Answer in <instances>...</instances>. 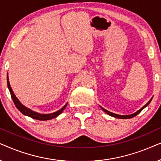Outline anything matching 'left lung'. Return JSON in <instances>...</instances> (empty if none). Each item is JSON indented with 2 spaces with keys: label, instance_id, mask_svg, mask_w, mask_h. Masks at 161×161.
<instances>
[{
  "label": "left lung",
  "instance_id": "left-lung-1",
  "mask_svg": "<svg viewBox=\"0 0 161 161\" xmlns=\"http://www.w3.org/2000/svg\"><path fill=\"white\" fill-rule=\"evenodd\" d=\"M152 99H153V97H152L150 100H149V102L147 103L146 105H144V106H143L142 108L141 109H139L138 110V111H137L136 112H135V113L134 114H130V115H119V114H114V113H112V112H110V111H107V110H105V108H103V107H101V106H100V108H101V109L103 110V111L105 112V113H106L107 114H108V115H110V116H113V117H115V118H116V119H130V118H133V117H134V116H136V115H138V114L140 113L141 111H142L143 109L144 108H146L147 105H148L149 103H150V102L152 101Z\"/></svg>",
  "mask_w": 161,
  "mask_h": 161
}]
</instances>
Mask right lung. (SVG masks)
Segmentation results:
<instances>
[{"instance_id":"right-lung-1","label":"right lung","mask_w":161,"mask_h":161,"mask_svg":"<svg viewBox=\"0 0 161 161\" xmlns=\"http://www.w3.org/2000/svg\"><path fill=\"white\" fill-rule=\"evenodd\" d=\"M7 86L8 89L9 90L10 94H11V97H12L13 102H14L15 106L17 107V108L19 110V111L21 112L22 114H24L25 116H29V117L34 119H37V120H41V121H45V120H49V119H54L57 117V116L60 115V114L62 113L64 110L65 109V108L67 107V103L64 105V106L61 108V109H59L58 111H57L56 112H53V113L51 114H40V113H37L36 111H32L31 109L25 107V105L22 104L20 103V101L18 100V98L17 97L16 95H15L14 92L12 91V87L10 86V83L9 80H8V73H7Z\"/></svg>"}]
</instances>
